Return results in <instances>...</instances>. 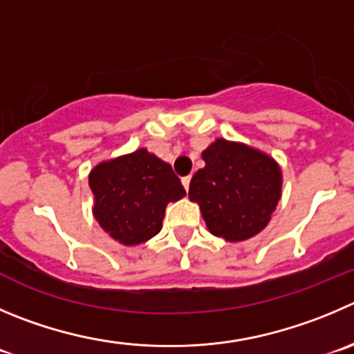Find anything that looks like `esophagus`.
Returning a JSON list of instances; mask_svg holds the SVG:
<instances>
[{"label":"esophagus","instance_id":"obj_1","mask_svg":"<svg viewBox=\"0 0 354 354\" xmlns=\"http://www.w3.org/2000/svg\"><path fill=\"white\" fill-rule=\"evenodd\" d=\"M189 183H191V177H183V186L184 189H189Z\"/></svg>","mask_w":354,"mask_h":354}]
</instances>
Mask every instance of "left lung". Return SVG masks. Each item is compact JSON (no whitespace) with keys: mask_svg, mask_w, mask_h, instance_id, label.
<instances>
[{"mask_svg":"<svg viewBox=\"0 0 354 354\" xmlns=\"http://www.w3.org/2000/svg\"><path fill=\"white\" fill-rule=\"evenodd\" d=\"M189 200L200 205L208 231L225 241L255 236L281 198V170L271 156L241 142L217 139L201 153Z\"/></svg>","mask_w":354,"mask_h":354,"instance_id":"8db88e82","label":"left lung"}]
</instances>
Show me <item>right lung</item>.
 <instances>
[{
	"label": "right lung",
	"mask_w": 354,
	"mask_h": 354,
	"mask_svg": "<svg viewBox=\"0 0 354 354\" xmlns=\"http://www.w3.org/2000/svg\"><path fill=\"white\" fill-rule=\"evenodd\" d=\"M93 217L121 245H140L161 230L165 208L186 194L171 167L137 149L102 161L88 175Z\"/></svg>",
	"instance_id": "right-lung-1"
}]
</instances>
